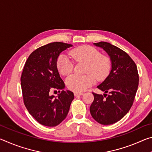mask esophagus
Wrapping results in <instances>:
<instances>
[{"mask_svg":"<svg viewBox=\"0 0 152 152\" xmlns=\"http://www.w3.org/2000/svg\"><path fill=\"white\" fill-rule=\"evenodd\" d=\"M81 95H83V93H82V92H74V96H81Z\"/></svg>","mask_w":152,"mask_h":152,"instance_id":"esophagus-1","label":"esophagus"}]
</instances>
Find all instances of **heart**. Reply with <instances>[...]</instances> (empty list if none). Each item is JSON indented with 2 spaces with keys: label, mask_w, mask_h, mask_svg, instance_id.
Listing matches in <instances>:
<instances>
[{
  "label": "heart",
  "mask_w": 152,
  "mask_h": 152,
  "mask_svg": "<svg viewBox=\"0 0 152 152\" xmlns=\"http://www.w3.org/2000/svg\"><path fill=\"white\" fill-rule=\"evenodd\" d=\"M70 56L76 61L86 62V75L74 74L66 80L68 88L75 92L85 91L98 80L104 79L109 74L111 62L107 56L101 55L99 50L91 45H81L70 51ZM57 68L60 74L67 76L74 68V61L66 53H61L57 60Z\"/></svg>",
  "instance_id": "b5f03b06"
}]
</instances>
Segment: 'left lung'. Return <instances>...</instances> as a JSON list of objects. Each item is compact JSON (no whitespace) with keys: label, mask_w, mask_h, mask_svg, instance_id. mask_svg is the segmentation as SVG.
Returning <instances> with one entry per match:
<instances>
[{"label":"left lung","mask_w":152,"mask_h":152,"mask_svg":"<svg viewBox=\"0 0 152 152\" xmlns=\"http://www.w3.org/2000/svg\"><path fill=\"white\" fill-rule=\"evenodd\" d=\"M94 45L101 48L110 56L111 70L97 86L103 95L93 92L94 101L90 111L93 119L102 125L119 121L133 105L139 84L137 66L124 51L109 43L101 42ZM109 92V95H107Z\"/></svg>","instance_id":"obj_1"}]
</instances>
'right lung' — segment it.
Listing matches in <instances>:
<instances>
[{
	"label": "right lung",
	"mask_w": 152,
	"mask_h": 152,
	"mask_svg": "<svg viewBox=\"0 0 152 152\" xmlns=\"http://www.w3.org/2000/svg\"><path fill=\"white\" fill-rule=\"evenodd\" d=\"M72 45L53 42L42 46L31 53L20 77L25 106L37 121L55 127L66 119L74 95L64 91L65 84L57 68L60 53ZM58 89V97L49 91Z\"/></svg>",
	"instance_id": "obj_1"
}]
</instances>
